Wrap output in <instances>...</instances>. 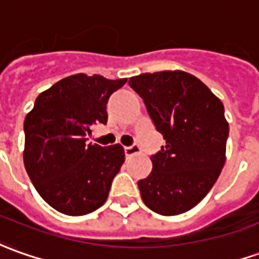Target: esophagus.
<instances>
[{
	"instance_id": "esophagus-1",
	"label": "esophagus",
	"mask_w": 259,
	"mask_h": 259,
	"mask_svg": "<svg viewBox=\"0 0 259 259\" xmlns=\"http://www.w3.org/2000/svg\"><path fill=\"white\" fill-rule=\"evenodd\" d=\"M137 153H140V147H139L137 144H132V146L124 147V154H126V157H132V156H135Z\"/></svg>"
}]
</instances>
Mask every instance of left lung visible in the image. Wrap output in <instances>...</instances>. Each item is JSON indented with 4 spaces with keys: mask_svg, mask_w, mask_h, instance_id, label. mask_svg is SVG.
Instances as JSON below:
<instances>
[{
    "mask_svg": "<svg viewBox=\"0 0 259 259\" xmlns=\"http://www.w3.org/2000/svg\"><path fill=\"white\" fill-rule=\"evenodd\" d=\"M166 146L150 157L152 173L137 183L144 204L161 215L191 210L207 196L226 163L228 122L223 102L183 70L129 79Z\"/></svg>",
    "mask_w": 259,
    "mask_h": 259,
    "instance_id": "left-lung-1",
    "label": "left lung"
}]
</instances>
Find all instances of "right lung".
<instances>
[{
    "label": "right lung",
    "mask_w": 259,
    "mask_h": 259,
    "mask_svg": "<svg viewBox=\"0 0 259 259\" xmlns=\"http://www.w3.org/2000/svg\"><path fill=\"white\" fill-rule=\"evenodd\" d=\"M127 79L85 73L61 79L42 92L24 122V164L36 191L56 211L85 215L106 201L124 150L86 143L96 123L107 122L110 95Z\"/></svg>",
    "instance_id": "right-lung-1"
}]
</instances>
